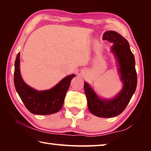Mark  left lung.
<instances>
[{
    "instance_id": "left-lung-1",
    "label": "left lung",
    "mask_w": 151,
    "mask_h": 151,
    "mask_svg": "<svg viewBox=\"0 0 151 151\" xmlns=\"http://www.w3.org/2000/svg\"><path fill=\"white\" fill-rule=\"evenodd\" d=\"M103 39L113 43L111 52L116 60L120 79L123 86L121 91L112 99L100 98L86 82H85L84 88L91 113L102 118H111L122 112L131 101L137 88V75L134 57L127 40L112 30L104 32Z\"/></svg>"
}]
</instances>
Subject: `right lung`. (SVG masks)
I'll list each match as a JSON object with an SVG mask.
<instances>
[{
    "label": "right lung",
    "mask_w": 151,
    "mask_h": 151,
    "mask_svg": "<svg viewBox=\"0 0 151 151\" xmlns=\"http://www.w3.org/2000/svg\"><path fill=\"white\" fill-rule=\"evenodd\" d=\"M75 75L66 76L54 87L45 91H37L27 85L20 71V53L14 63V83L16 91L27 109L32 114L48 115L59 111L63 107L70 81Z\"/></svg>",
    "instance_id": "1"
}]
</instances>
